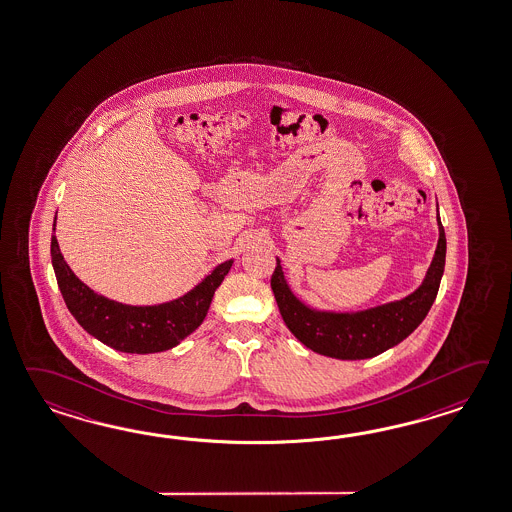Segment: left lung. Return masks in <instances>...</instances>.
<instances>
[{
  "instance_id": "left-lung-1",
  "label": "left lung",
  "mask_w": 512,
  "mask_h": 512,
  "mask_svg": "<svg viewBox=\"0 0 512 512\" xmlns=\"http://www.w3.org/2000/svg\"><path fill=\"white\" fill-rule=\"evenodd\" d=\"M438 222V244L435 257L425 274L424 283L407 298L390 301L366 311H318L305 305L288 287L287 279L277 259L272 290L279 312L290 333L303 346L333 359L359 361L370 359L394 348L424 322L437 298L440 279L446 264V233Z\"/></svg>"
}]
</instances>
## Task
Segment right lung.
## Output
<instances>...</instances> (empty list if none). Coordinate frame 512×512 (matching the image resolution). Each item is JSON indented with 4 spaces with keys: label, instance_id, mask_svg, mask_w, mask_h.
I'll list each match as a JSON object with an SVG mask.
<instances>
[{
    "label": "right lung",
    "instance_id": "obj_1",
    "mask_svg": "<svg viewBox=\"0 0 512 512\" xmlns=\"http://www.w3.org/2000/svg\"><path fill=\"white\" fill-rule=\"evenodd\" d=\"M51 264L68 311L88 335L116 351L157 353L174 348L200 327L233 259L218 264L185 296L159 305H125L96 294L70 270L55 235H51Z\"/></svg>",
    "mask_w": 512,
    "mask_h": 512
}]
</instances>
